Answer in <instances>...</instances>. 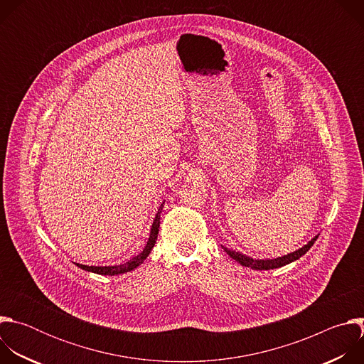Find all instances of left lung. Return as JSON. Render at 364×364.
<instances>
[{"label":"left lung","mask_w":364,"mask_h":364,"mask_svg":"<svg viewBox=\"0 0 364 364\" xmlns=\"http://www.w3.org/2000/svg\"><path fill=\"white\" fill-rule=\"evenodd\" d=\"M318 235L314 236L313 239H311L306 245H304L302 247L288 253V255H284V256H278V257H267V259H259V257H252V256H247L239 250H233V249H229L226 246L222 245L223 250L232 257L235 259L236 262H239L242 267H246V268H250V269H255V271H269V269H277V268H281V267H285L294 261H296V259H299L302 255H305L309 247L314 245V242L317 240Z\"/></svg>","instance_id":"left-lung-1"}]
</instances>
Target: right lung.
<instances>
[{
  "mask_svg": "<svg viewBox=\"0 0 364 364\" xmlns=\"http://www.w3.org/2000/svg\"><path fill=\"white\" fill-rule=\"evenodd\" d=\"M164 203H166V200L160 204L159 212H157V215H155V218H154V222H152L151 230H149V237H148L146 245L144 246L141 253H138L136 256L131 257L129 261H127L124 264H119V265H108V267H89V265H82V264H76V265L80 269H83V271H87V272H92V274H97V275H109V277L127 274V272H131L135 268H138L145 261V259L148 257V255L151 253L155 242H157L159 229H160V216H161V212H163Z\"/></svg>",
  "mask_w": 364,
  "mask_h": 364,
  "instance_id": "right-lung-1",
  "label": "right lung"
}]
</instances>
